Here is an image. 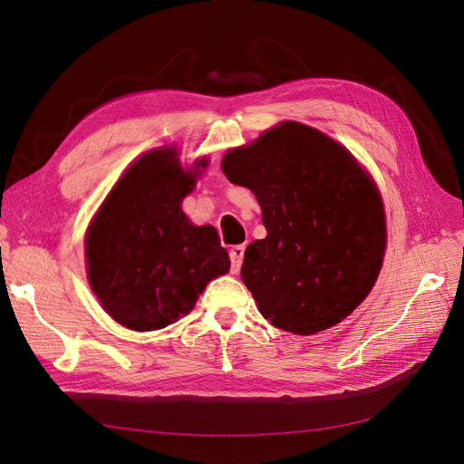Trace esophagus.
Instances as JSON below:
<instances>
[{
    "label": "esophagus",
    "mask_w": 464,
    "mask_h": 464,
    "mask_svg": "<svg viewBox=\"0 0 464 464\" xmlns=\"http://www.w3.org/2000/svg\"><path fill=\"white\" fill-rule=\"evenodd\" d=\"M229 258H231V272H239V268L243 265V258H245V246L243 245L231 246Z\"/></svg>",
    "instance_id": "1"
}]
</instances>
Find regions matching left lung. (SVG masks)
<instances>
[{
	"instance_id": "8db88e82",
	"label": "left lung",
	"mask_w": 464,
	"mask_h": 464,
	"mask_svg": "<svg viewBox=\"0 0 464 464\" xmlns=\"http://www.w3.org/2000/svg\"><path fill=\"white\" fill-rule=\"evenodd\" d=\"M253 189L266 239L246 246L245 286L272 325L314 335L345 319L382 266V199L339 142L295 121L266 130L221 162Z\"/></svg>"
}]
</instances>
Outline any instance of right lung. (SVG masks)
I'll use <instances>...</instances> for the list:
<instances>
[{
  "label": "right lung",
  "mask_w": 464,
  "mask_h": 464,
  "mask_svg": "<svg viewBox=\"0 0 464 464\" xmlns=\"http://www.w3.org/2000/svg\"><path fill=\"white\" fill-rule=\"evenodd\" d=\"M199 166H206L201 160ZM194 186L169 149L140 157L103 201L86 235L88 280L117 324L154 331L194 310L206 284L229 270L211 225L180 209Z\"/></svg>",
  "instance_id": "1"
}]
</instances>
